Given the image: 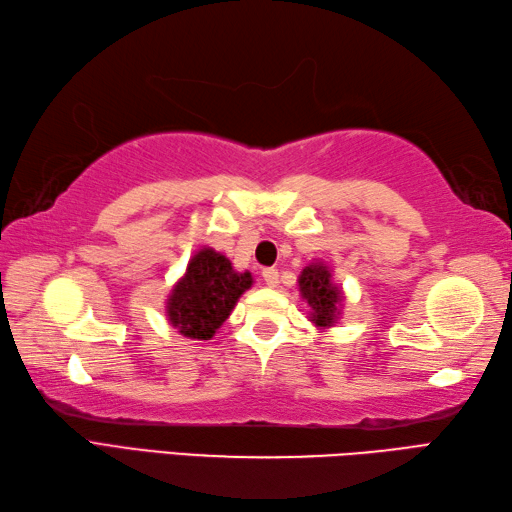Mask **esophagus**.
Masks as SVG:
<instances>
[{
    "mask_svg": "<svg viewBox=\"0 0 512 512\" xmlns=\"http://www.w3.org/2000/svg\"><path fill=\"white\" fill-rule=\"evenodd\" d=\"M263 280L269 287H276L278 285V269H274V267L263 269Z\"/></svg>",
    "mask_w": 512,
    "mask_h": 512,
    "instance_id": "1",
    "label": "esophagus"
}]
</instances>
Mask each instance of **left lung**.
I'll return each instance as SVG.
<instances>
[{
    "instance_id": "8db88e82",
    "label": "left lung",
    "mask_w": 512,
    "mask_h": 512,
    "mask_svg": "<svg viewBox=\"0 0 512 512\" xmlns=\"http://www.w3.org/2000/svg\"><path fill=\"white\" fill-rule=\"evenodd\" d=\"M298 289L311 307L309 320L320 329L333 327L342 311V289L333 283L331 269L325 263H311L300 271Z\"/></svg>"
}]
</instances>
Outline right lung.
<instances>
[{
    "label": "right lung",
    "instance_id": "obj_1",
    "mask_svg": "<svg viewBox=\"0 0 512 512\" xmlns=\"http://www.w3.org/2000/svg\"><path fill=\"white\" fill-rule=\"evenodd\" d=\"M252 283L249 271L238 274L229 258L203 247L190 258L183 278L170 291L165 314L181 336L210 340Z\"/></svg>",
    "mask_w": 512,
    "mask_h": 512
}]
</instances>
